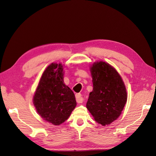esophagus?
<instances>
[{
    "label": "esophagus",
    "mask_w": 156,
    "mask_h": 156,
    "mask_svg": "<svg viewBox=\"0 0 156 156\" xmlns=\"http://www.w3.org/2000/svg\"><path fill=\"white\" fill-rule=\"evenodd\" d=\"M76 100L78 103H82L83 101V98L82 97L81 94L78 93L76 94Z\"/></svg>",
    "instance_id": "esophagus-1"
}]
</instances>
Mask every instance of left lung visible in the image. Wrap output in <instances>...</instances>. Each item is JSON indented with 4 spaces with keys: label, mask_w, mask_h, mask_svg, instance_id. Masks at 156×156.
I'll return each mask as SVG.
<instances>
[{
    "label": "left lung",
    "mask_w": 156,
    "mask_h": 156,
    "mask_svg": "<svg viewBox=\"0 0 156 156\" xmlns=\"http://www.w3.org/2000/svg\"><path fill=\"white\" fill-rule=\"evenodd\" d=\"M93 85L86 107L95 121L110 124L121 114L127 101V92L120 75L109 63L100 61L90 67Z\"/></svg>",
    "instance_id": "obj_1"
}]
</instances>
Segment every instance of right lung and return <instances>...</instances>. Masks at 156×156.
<instances>
[{
  "label": "right lung",
  "mask_w": 156,
  "mask_h": 156,
  "mask_svg": "<svg viewBox=\"0 0 156 156\" xmlns=\"http://www.w3.org/2000/svg\"><path fill=\"white\" fill-rule=\"evenodd\" d=\"M63 65L52 63L44 70L33 97L37 113L45 121L59 126L76 105L74 94L63 81Z\"/></svg>",
  "instance_id": "right-lung-1"
}]
</instances>
